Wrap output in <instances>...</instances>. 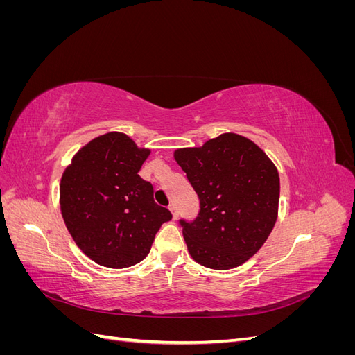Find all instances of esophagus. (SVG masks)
I'll return each mask as SVG.
<instances>
[{
	"instance_id": "34e87169",
	"label": "esophagus",
	"mask_w": 355,
	"mask_h": 355,
	"mask_svg": "<svg viewBox=\"0 0 355 355\" xmlns=\"http://www.w3.org/2000/svg\"><path fill=\"white\" fill-rule=\"evenodd\" d=\"M168 210L171 211V214H173V219H178V207H176V204L175 202H171L170 206H168Z\"/></svg>"
}]
</instances>
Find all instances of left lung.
I'll return each instance as SVG.
<instances>
[{"instance_id": "8db88e82", "label": "left lung", "mask_w": 355, "mask_h": 355, "mask_svg": "<svg viewBox=\"0 0 355 355\" xmlns=\"http://www.w3.org/2000/svg\"><path fill=\"white\" fill-rule=\"evenodd\" d=\"M175 159L200 200L197 218L179 220L192 259L211 270L249 261L277 220L280 178L272 161L235 133L176 149Z\"/></svg>"}]
</instances>
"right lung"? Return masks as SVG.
<instances>
[{
	"mask_svg": "<svg viewBox=\"0 0 355 355\" xmlns=\"http://www.w3.org/2000/svg\"><path fill=\"white\" fill-rule=\"evenodd\" d=\"M149 149L124 133L94 137L72 158L60 180V210L73 241L102 266L144 261L171 213L154 201V188L139 176Z\"/></svg>",
	"mask_w": 355,
	"mask_h": 355,
	"instance_id": "obj_1",
	"label": "right lung"
}]
</instances>
